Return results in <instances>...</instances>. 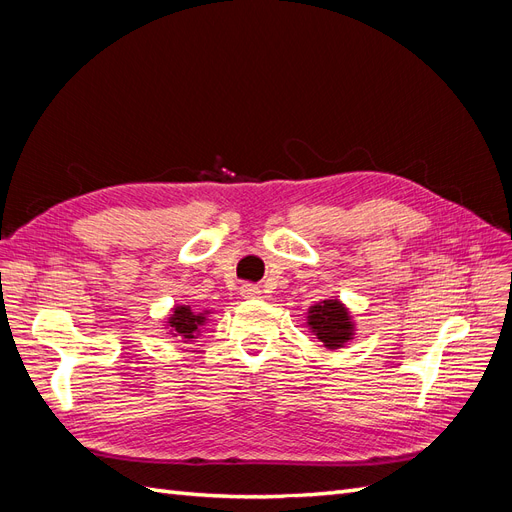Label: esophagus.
Listing matches in <instances>:
<instances>
[{"label":"esophagus","mask_w":512,"mask_h":512,"mask_svg":"<svg viewBox=\"0 0 512 512\" xmlns=\"http://www.w3.org/2000/svg\"><path fill=\"white\" fill-rule=\"evenodd\" d=\"M241 294H243L245 299H254V297H258V294H260V288L254 286V284H243L241 286Z\"/></svg>","instance_id":"1"}]
</instances>
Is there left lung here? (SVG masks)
I'll return each mask as SVG.
<instances>
[{"instance_id": "1", "label": "left lung", "mask_w": 512, "mask_h": 512, "mask_svg": "<svg viewBox=\"0 0 512 512\" xmlns=\"http://www.w3.org/2000/svg\"><path fill=\"white\" fill-rule=\"evenodd\" d=\"M307 324L312 333L324 344V348L329 350L344 348V344L350 342L354 335V324L348 309L337 299H329L309 307Z\"/></svg>"}]
</instances>
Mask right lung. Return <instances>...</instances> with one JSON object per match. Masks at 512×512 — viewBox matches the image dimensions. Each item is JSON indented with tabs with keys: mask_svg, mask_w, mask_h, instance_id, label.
Instances as JSON below:
<instances>
[{
	"mask_svg": "<svg viewBox=\"0 0 512 512\" xmlns=\"http://www.w3.org/2000/svg\"><path fill=\"white\" fill-rule=\"evenodd\" d=\"M209 312H194L190 305H179L168 318V327L173 329L170 335H181L183 339H194L198 329L203 327Z\"/></svg>",
	"mask_w": 512,
	"mask_h": 512,
	"instance_id": "1",
	"label": "right lung"
}]
</instances>
